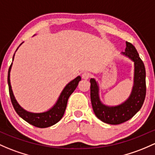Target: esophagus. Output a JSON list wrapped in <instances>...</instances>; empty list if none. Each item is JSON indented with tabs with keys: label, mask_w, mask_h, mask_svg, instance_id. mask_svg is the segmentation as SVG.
Returning a JSON list of instances; mask_svg holds the SVG:
<instances>
[{
	"label": "esophagus",
	"mask_w": 155,
	"mask_h": 155,
	"mask_svg": "<svg viewBox=\"0 0 155 155\" xmlns=\"http://www.w3.org/2000/svg\"><path fill=\"white\" fill-rule=\"evenodd\" d=\"M82 78L83 79H88L90 78V74L88 73H83L82 75Z\"/></svg>",
	"instance_id": "obj_1"
}]
</instances>
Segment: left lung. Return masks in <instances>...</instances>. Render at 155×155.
I'll return each mask as SVG.
<instances>
[{"instance_id": "8db88e82", "label": "left lung", "mask_w": 155, "mask_h": 155, "mask_svg": "<svg viewBox=\"0 0 155 155\" xmlns=\"http://www.w3.org/2000/svg\"><path fill=\"white\" fill-rule=\"evenodd\" d=\"M126 43L122 56L134 62V84L129 97L117 105H107L101 101L99 85L95 79H91V100L93 110L97 117L103 123L118 125L125 123L140 110L146 97V69L136 48L129 42Z\"/></svg>"}]
</instances>
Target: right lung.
I'll return each instance as SVG.
<instances>
[{
	"instance_id": "add662e5",
	"label": "right lung",
	"mask_w": 155,
	"mask_h": 155,
	"mask_svg": "<svg viewBox=\"0 0 155 155\" xmlns=\"http://www.w3.org/2000/svg\"><path fill=\"white\" fill-rule=\"evenodd\" d=\"M23 43L19 45V47L22 45ZM16 51L18 50V49ZM15 51V52H16ZM14 56L12 58V61L14 60ZM12 62L11 64L10 67L8 71V85H9V96H10L11 102H12L13 107L15 110L16 113L19 115L23 120H25L30 124L34 125L38 128H48V127L52 126L58 123L64 115L65 109L67 107V103H68V98L70 96L73 94V92L76 90L79 81L81 80V76H78L77 77L75 78L72 81H71L69 83L66 84V86L64 87L62 91L60 94L59 97L56 102V103L53 105V107H50L48 110L44 112H40V113H34V112H30L28 110H25L24 108L19 105L18 102L16 100L14 94L12 89L10 82V72L12 69Z\"/></svg>"
}]
</instances>
